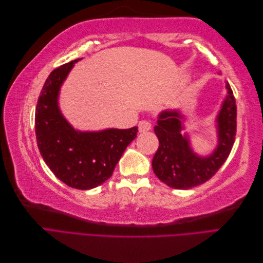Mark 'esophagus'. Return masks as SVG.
<instances>
[{"mask_svg": "<svg viewBox=\"0 0 263 263\" xmlns=\"http://www.w3.org/2000/svg\"><path fill=\"white\" fill-rule=\"evenodd\" d=\"M151 128V123L146 121V119H144V121H140L139 124H138V129L140 133H146L148 132L149 129Z\"/></svg>", "mask_w": 263, "mask_h": 263, "instance_id": "obj_1", "label": "esophagus"}]
</instances>
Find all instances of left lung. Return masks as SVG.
Segmentation results:
<instances>
[{"mask_svg":"<svg viewBox=\"0 0 263 263\" xmlns=\"http://www.w3.org/2000/svg\"><path fill=\"white\" fill-rule=\"evenodd\" d=\"M227 98L217 117L218 146L206 158L193 154L189 139L181 132L183 116L179 110H164L158 118L155 133L159 148L153 159V169L166 185L187 190L203 184L215 176L226 161L234 146L237 127V106L234 93L226 82Z\"/></svg>","mask_w":263,"mask_h":263,"instance_id":"1","label":"left lung"}]
</instances>
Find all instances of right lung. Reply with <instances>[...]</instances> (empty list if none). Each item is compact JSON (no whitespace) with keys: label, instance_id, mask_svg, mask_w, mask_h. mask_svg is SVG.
<instances>
[{"label":"right lung","instance_id":"add662e5","mask_svg":"<svg viewBox=\"0 0 263 263\" xmlns=\"http://www.w3.org/2000/svg\"><path fill=\"white\" fill-rule=\"evenodd\" d=\"M78 60L54 69L46 80L36 106L35 130L39 151L54 176L73 189L90 190L112 177L138 127L81 133L68 124L57 100L61 83Z\"/></svg>","mask_w":263,"mask_h":263}]
</instances>
